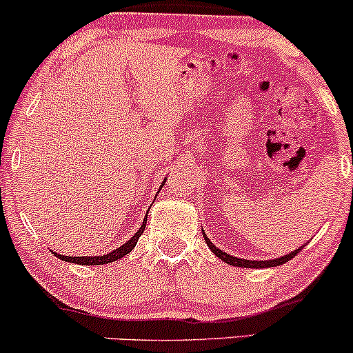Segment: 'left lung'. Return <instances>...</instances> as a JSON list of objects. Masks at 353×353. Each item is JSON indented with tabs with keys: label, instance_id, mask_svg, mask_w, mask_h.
I'll return each instance as SVG.
<instances>
[{
	"label": "left lung",
	"instance_id": "1",
	"mask_svg": "<svg viewBox=\"0 0 353 353\" xmlns=\"http://www.w3.org/2000/svg\"><path fill=\"white\" fill-rule=\"evenodd\" d=\"M204 239H205V242H208L209 249L212 250V252L216 254L217 257L221 259V261H224L225 264H229V265L245 267V269H264V267L282 265V264H285V262H289L290 259H294L295 255L301 252V249H302V247H299V249H295L294 252H290V254H287V255H282V257H279V259H272V261H247V259L234 257V255H229V254H225L224 250L217 249V247L214 245L212 242H210V239H208V236H205V234H204Z\"/></svg>",
	"mask_w": 353,
	"mask_h": 353
}]
</instances>
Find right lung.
Segmentation results:
<instances>
[{"mask_svg": "<svg viewBox=\"0 0 353 353\" xmlns=\"http://www.w3.org/2000/svg\"><path fill=\"white\" fill-rule=\"evenodd\" d=\"M161 188H163V185H161ZM145 221H148V216L144 217L143 225H141L139 230H137L134 236L129 239L125 244L117 247V249H114L112 252H109L106 255H94V257H88V255H84V257H70V255H61L58 252H54V255L58 259H61V261L72 262V264H81V265H103V264H109V262H114L117 259H123L125 254H129L132 249H134L137 244V239L141 237V234H143L145 229Z\"/></svg>", "mask_w": 353, "mask_h": 353, "instance_id": "obj_1", "label": "right lung"}]
</instances>
